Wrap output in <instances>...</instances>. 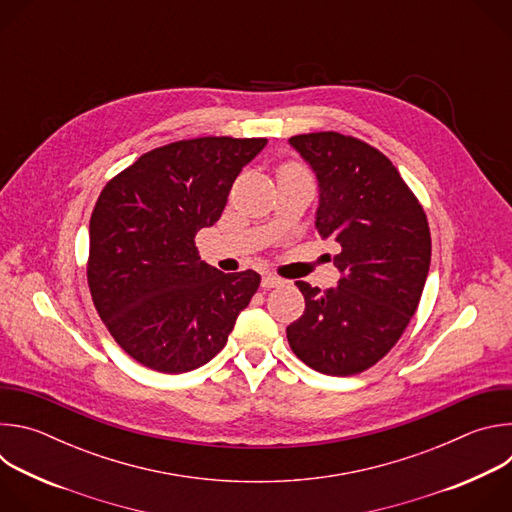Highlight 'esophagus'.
I'll return each mask as SVG.
<instances>
[{
  "label": "esophagus",
  "mask_w": 512,
  "mask_h": 512,
  "mask_svg": "<svg viewBox=\"0 0 512 512\" xmlns=\"http://www.w3.org/2000/svg\"><path fill=\"white\" fill-rule=\"evenodd\" d=\"M279 285H283V279L277 277V275H273V273H265L263 279H261V287H265V289L279 287Z\"/></svg>",
  "instance_id": "34e87169"
}]
</instances>
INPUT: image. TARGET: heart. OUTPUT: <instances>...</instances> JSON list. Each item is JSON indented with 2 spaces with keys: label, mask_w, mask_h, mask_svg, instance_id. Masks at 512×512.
Instances as JSON below:
<instances>
[{
  "label": "heart",
  "mask_w": 512,
  "mask_h": 512,
  "mask_svg": "<svg viewBox=\"0 0 512 512\" xmlns=\"http://www.w3.org/2000/svg\"><path fill=\"white\" fill-rule=\"evenodd\" d=\"M291 168H300V166H296V164H285L281 170H291Z\"/></svg>",
  "instance_id": "obj_1"
}]
</instances>
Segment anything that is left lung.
<instances>
[{"mask_svg":"<svg viewBox=\"0 0 512 512\" xmlns=\"http://www.w3.org/2000/svg\"><path fill=\"white\" fill-rule=\"evenodd\" d=\"M320 184L316 229L342 251L338 287L296 281L304 314L287 342L310 369L350 377L371 369L411 322L431 261L427 216L391 160L338 131L289 137Z\"/></svg>","mask_w":512,"mask_h":512,"instance_id":"8db88e82","label":"left lung"}]
</instances>
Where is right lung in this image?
<instances>
[{
    "mask_svg": "<svg viewBox=\"0 0 512 512\" xmlns=\"http://www.w3.org/2000/svg\"><path fill=\"white\" fill-rule=\"evenodd\" d=\"M265 137H196L143 154L101 190L87 281L115 342L143 367L188 373L221 352L261 283L200 261L194 237L221 218Z\"/></svg>",
    "mask_w": 512,
    "mask_h": 512,
    "instance_id": "add662e5",
    "label": "right lung"
}]
</instances>
